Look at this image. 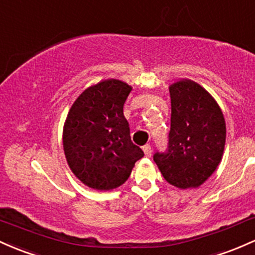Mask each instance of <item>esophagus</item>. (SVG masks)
<instances>
[{"mask_svg":"<svg viewBox=\"0 0 255 255\" xmlns=\"http://www.w3.org/2000/svg\"><path fill=\"white\" fill-rule=\"evenodd\" d=\"M143 152H144V155H146V157H150V154H152V148H150L149 144L143 146Z\"/></svg>","mask_w":255,"mask_h":255,"instance_id":"1","label":"esophagus"}]
</instances>
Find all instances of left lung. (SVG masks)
Returning a JSON list of instances; mask_svg holds the SVG:
<instances>
[{
  "mask_svg": "<svg viewBox=\"0 0 255 255\" xmlns=\"http://www.w3.org/2000/svg\"><path fill=\"white\" fill-rule=\"evenodd\" d=\"M171 128L169 149L153 159L164 179L180 190L207 181L223 159L226 124L220 106L203 86L179 79L169 86Z\"/></svg>",
  "mask_w": 255,
  "mask_h": 255,
  "instance_id": "8db88e82",
  "label": "left lung"
}]
</instances>
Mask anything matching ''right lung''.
I'll use <instances>...</instances> for the list:
<instances>
[{
  "instance_id": "add662e5",
  "label": "right lung",
  "mask_w": 255,
  "mask_h": 255,
  "mask_svg": "<svg viewBox=\"0 0 255 255\" xmlns=\"http://www.w3.org/2000/svg\"><path fill=\"white\" fill-rule=\"evenodd\" d=\"M132 86L107 79L85 89L74 101L63 127V149L73 174L87 187L109 191L130 176L143 157L131 142L124 103Z\"/></svg>"
}]
</instances>
